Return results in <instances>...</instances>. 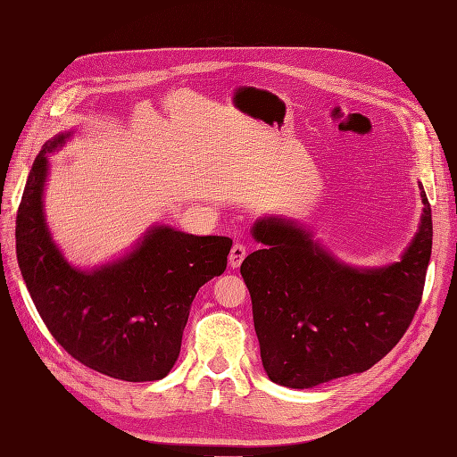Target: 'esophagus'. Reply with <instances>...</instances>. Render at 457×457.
Masks as SVG:
<instances>
[{"label":"esophagus","mask_w":457,"mask_h":457,"mask_svg":"<svg viewBox=\"0 0 457 457\" xmlns=\"http://www.w3.org/2000/svg\"><path fill=\"white\" fill-rule=\"evenodd\" d=\"M245 255H247L245 245L237 242V244L232 245V250H230V255H228V265H230L232 269H238V267L242 265V261L245 259Z\"/></svg>","instance_id":"esophagus-1"}]
</instances>
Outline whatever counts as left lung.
Here are the masks:
<instances>
[{"mask_svg": "<svg viewBox=\"0 0 457 457\" xmlns=\"http://www.w3.org/2000/svg\"><path fill=\"white\" fill-rule=\"evenodd\" d=\"M420 228L400 261L356 269L329 255L312 232L282 217L257 219L262 250L242 262L261 361L270 381L311 389L362 373L406 334L425 286L433 247L425 196Z\"/></svg>", "mask_w": 457, "mask_h": 457, "instance_id": "8db88e82", "label": "left lung"}]
</instances>
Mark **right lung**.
I'll return each instance as SVG.
<instances>
[{"mask_svg":"<svg viewBox=\"0 0 457 457\" xmlns=\"http://www.w3.org/2000/svg\"><path fill=\"white\" fill-rule=\"evenodd\" d=\"M71 137L47 141L26 181L15 230L22 278L51 336L78 362L121 381L162 379L181 353L192 301L225 272L232 240L158 225L121 259L91 270L72 267L44 213L46 154Z\"/></svg>","mask_w":457,"mask_h":457,"instance_id":"1","label":"right lung"}]
</instances>
